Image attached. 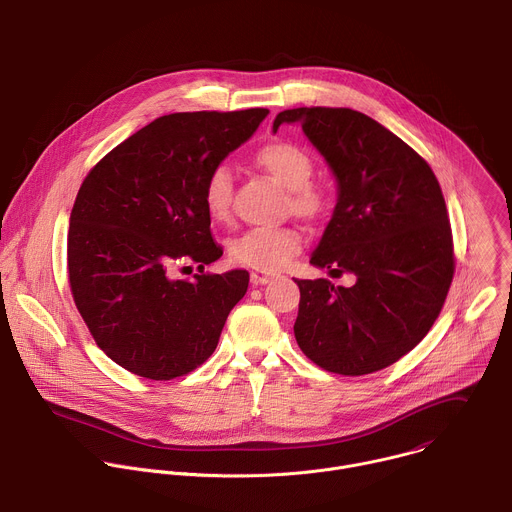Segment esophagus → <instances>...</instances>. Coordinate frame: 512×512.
I'll use <instances>...</instances> for the list:
<instances>
[{
  "label": "esophagus",
  "mask_w": 512,
  "mask_h": 512,
  "mask_svg": "<svg viewBox=\"0 0 512 512\" xmlns=\"http://www.w3.org/2000/svg\"><path fill=\"white\" fill-rule=\"evenodd\" d=\"M275 275L273 273H267V271H251V283L253 285H265L273 279Z\"/></svg>",
  "instance_id": "esophagus-1"
}]
</instances>
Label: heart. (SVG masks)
Here are the masks:
<instances>
[{"instance_id": "1", "label": "heart", "mask_w": 512, "mask_h": 512, "mask_svg": "<svg viewBox=\"0 0 512 512\" xmlns=\"http://www.w3.org/2000/svg\"><path fill=\"white\" fill-rule=\"evenodd\" d=\"M253 161L287 189V211L319 221L331 209L325 185L313 181L315 159L299 143L275 139L261 145ZM203 203L213 221L227 223L233 215V173L227 165H215L203 181ZM303 235L295 225L253 227L229 243V259L257 271H277L299 253Z\"/></svg>"}]
</instances>
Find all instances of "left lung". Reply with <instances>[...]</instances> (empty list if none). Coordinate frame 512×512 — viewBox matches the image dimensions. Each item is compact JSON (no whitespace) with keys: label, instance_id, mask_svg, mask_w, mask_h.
Returning <instances> with one entry per match:
<instances>
[{"label":"left lung","instance_id":"8db88e82","mask_svg":"<svg viewBox=\"0 0 512 512\" xmlns=\"http://www.w3.org/2000/svg\"><path fill=\"white\" fill-rule=\"evenodd\" d=\"M339 181V201L311 263L353 273V287L295 279V339L321 369L345 377L381 371L413 351L437 321L455 275L445 197L431 165L401 137L349 107H297Z\"/></svg>","mask_w":512,"mask_h":512}]
</instances>
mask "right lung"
<instances>
[{"instance_id": "add662e5", "label": "right lung", "mask_w": 512, "mask_h": 512, "mask_svg": "<svg viewBox=\"0 0 512 512\" xmlns=\"http://www.w3.org/2000/svg\"><path fill=\"white\" fill-rule=\"evenodd\" d=\"M269 109L163 115L113 147L83 179L69 219L67 275L97 347L151 381L195 371L215 351L249 273H205L223 255L203 181ZM195 262L193 280L172 271Z\"/></svg>"}]
</instances>
